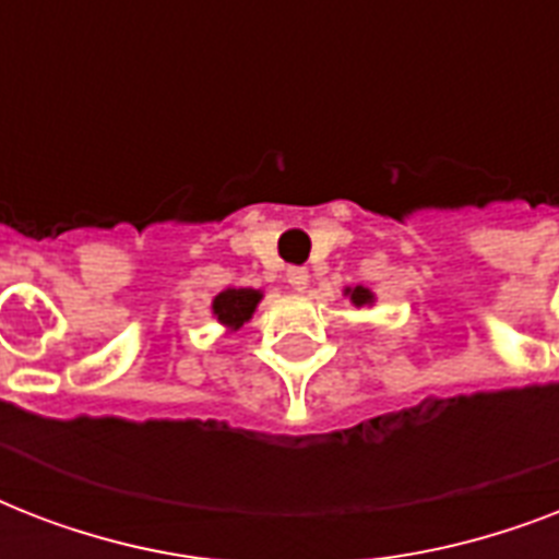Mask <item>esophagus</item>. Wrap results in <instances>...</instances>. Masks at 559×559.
Masks as SVG:
<instances>
[{"label": "esophagus", "instance_id": "1", "mask_svg": "<svg viewBox=\"0 0 559 559\" xmlns=\"http://www.w3.org/2000/svg\"><path fill=\"white\" fill-rule=\"evenodd\" d=\"M287 281H289V287L298 289V293H305L307 284H310V272H307L305 266H289Z\"/></svg>", "mask_w": 559, "mask_h": 559}]
</instances>
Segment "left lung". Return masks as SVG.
I'll list each match as a JSON object with an SVG mask.
<instances>
[{"mask_svg":"<svg viewBox=\"0 0 559 559\" xmlns=\"http://www.w3.org/2000/svg\"><path fill=\"white\" fill-rule=\"evenodd\" d=\"M345 296L350 298V305H357V307L373 305V293L366 287H348L345 289Z\"/></svg>","mask_w":559,"mask_h":559,"instance_id":"1","label":"left lung"}]
</instances>
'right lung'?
I'll return each mask as SVG.
<instances>
[{
	"mask_svg": "<svg viewBox=\"0 0 559 559\" xmlns=\"http://www.w3.org/2000/svg\"><path fill=\"white\" fill-rule=\"evenodd\" d=\"M261 298V289H223V293L211 301V310H214L219 324H226L228 331H237V328H243V324L252 319L254 307H258Z\"/></svg>",
	"mask_w": 559,
	"mask_h": 559,
	"instance_id": "1",
	"label": "right lung"
}]
</instances>
